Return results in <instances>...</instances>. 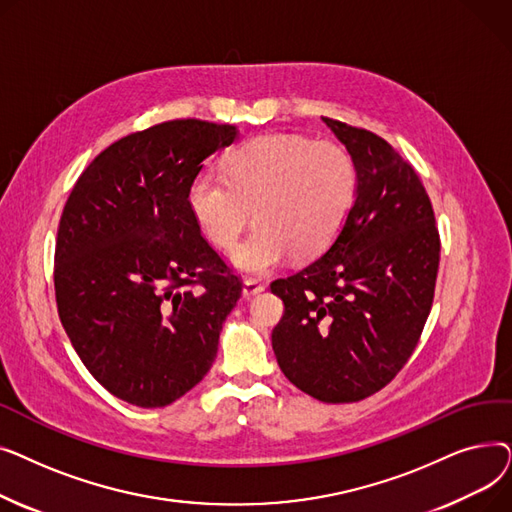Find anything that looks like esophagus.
Instances as JSON below:
<instances>
[{
  "label": "esophagus",
  "instance_id": "obj_1",
  "mask_svg": "<svg viewBox=\"0 0 512 512\" xmlns=\"http://www.w3.org/2000/svg\"><path fill=\"white\" fill-rule=\"evenodd\" d=\"M263 290H265V284H263L261 280H255V278L245 280V286H242V294H245L247 299H249V297H255V294H259V292H263Z\"/></svg>",
  "mask_w": 512,
  "mask_h": 512
}]
</instances>
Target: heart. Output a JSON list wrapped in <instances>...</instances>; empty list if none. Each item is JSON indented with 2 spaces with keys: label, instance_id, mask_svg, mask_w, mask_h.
<instances>
[{
  "label": "heart",
  "instance_id": "obj_1",
  "mask_svg": "<svg viewBox=\"0 0 512 512\" xmlns=\"http://www.w3.org/2000/svg\"><path fill=\"white\" fill-rule=\"evenodd\" d=\"M357 166L344 147L299 134H261L226 155L224 174L203 170L188 186V209L215 247L255 230L232 261L265 274L290 253L309 261L330 249L357 201Z\"/></svg>",
  "mask_w": 512,
  "mask_h": 512
}]
</instances>
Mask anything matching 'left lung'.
<instances>
[{
    "mask_svg": "<svg viewBox=\"0 0 512 512\" xmlns=\"http://www.w3.org/2000/svg\"><path fill=\"white\" fill-rule=\"evenodd\" d=\"M357 166V201L332 247L272 282L280 369L321 402H357L394 380L434 303L440 234L409 161L378 134L321 118Z\"/></svg>",
    "mask_w": 512,
    "mask_h": 512,
    "instance_id": "8db88e82",
    "label": "left lung"
}]
</instances>
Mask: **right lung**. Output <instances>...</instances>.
Listing matches in <instances>:
<instances>
[{
  "instance_id": "1",
  "label": "right lung",
  "mask_w": 512,
  "mask_h": 512,
  "mask_svg": "<svg viewBox=\"0 0 512 512\" xmlns=\"http://www.w3.org/2000/svg\"><path fill=\"white\" fill-rule=\"evenodd\" d=\"M236 126L170 120L101 151L78 176L56 240L62 326L120 400L166 407L209 371L242 282L201 236L188 186Z\"/></svg>"
}]
</instances>
